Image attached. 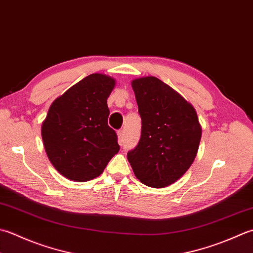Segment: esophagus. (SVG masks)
<instances>
[{
    "label": "esophagus",
    "mask_w": 253,
    "mask_h": 253,
    "mask_svg": "<svg viewBox=\"0 0 253 253\" xmlns=\"http://www.w3.org/2000/svg\"><path fill=\"white\" fill-rule=\"evenodd\" d=\"M117 135H118V142H120V145H123L124 143V130H118Z\"/></svg>",
    "instance_id": "1"
}]
</instances>
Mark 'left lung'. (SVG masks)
<instances>
[{
  "label": "left lung",
  "mask_w": 253,
  "mask_h": 253,
  "mask_svg": "<svg viewBox=\"0 0 253 253\" xmlns=\"http://www.w3.org/2000/svg\"><path fill=\"white\" fill-rule=\"evenodd\" d=\"M141 136L127 158L138 180L161 189L177 181L194 161L202 128L189 102L155 77L131 82Z\"/></svg>",
  "instance_id": "1"
}]
</instances>
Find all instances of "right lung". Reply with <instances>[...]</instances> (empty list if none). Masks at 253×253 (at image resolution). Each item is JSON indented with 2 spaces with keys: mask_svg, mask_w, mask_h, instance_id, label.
I'll return each mask as SVG.
<instances>
[{
  "mask_svg": "<svg viewBox=\"0 0 253 253\" xmlns=\"http://www.w3.org/2000/svg\"><path fill=\"white\" fill-rule=\"evenodd\" d=\"M115 80L93 73L74 84L49 107L42 137L49 160L67 179H95L120 150L107 125V97Z\"/></svg>",
  "mask_w": 253,
  "mask_h": 253,
  "instance_id": "right-lung-1",
  "label": "right lung"
}]
</instances>
